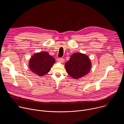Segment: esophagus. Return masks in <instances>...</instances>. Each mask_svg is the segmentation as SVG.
Masks as SVG:
<instances>
[{"label": "esophagus", "mask_w": 124, "mask_h": 124, "mask_svg": "<svg viewBox=\"0 0 124 124\" xmlns=\"http://www.w3.org/2000/svg\"><path fill=\"white\" fill-rule=\"evenodd\" d=\"M59 61L61 62V63H63L64 62V59L63 58H59Z\"/></svg>", "instance_id": "obj_1"}]
</instances>
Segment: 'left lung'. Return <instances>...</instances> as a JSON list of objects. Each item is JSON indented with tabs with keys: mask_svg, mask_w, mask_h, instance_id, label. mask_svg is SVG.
Returning a JSON list of instances; mask_svg holds the SVG:
<instances>
[{
	"mask_svg": "<svg viewBox=\"0 0 124 124\" xmlns=\"http://www.w3.org/2000/svg\"><path fill=\"white\" fill-rule=\"evenodd\" d=\"M68 74L77 79L89 73L91 62L88 56L80 52H76L70 57V60L65 64Z\"/></svg>",
	"mask_w": 124,
	"mask_h": 124,
	"instance_id": "obj_1",
	"label": "left lung"
}]
</instances>
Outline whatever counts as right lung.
<instances>
[{"label":"right lung","instance_id":"1","mask_svg":"<svg viewBox=\"0 0 124 124\" xmlns=\"http://www.w3.org/2000/svg\"><path fill=\"white\" fill-rule=\"evenodd\" d=\"M55 62V59L47 52L36 53L31 57L29 68L34 74L42 77L50 71Z\"/></svg>","mask_w":124,"mask_h":124}]
</instances>
